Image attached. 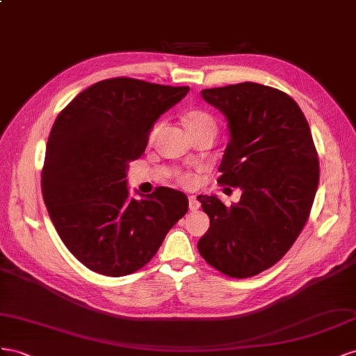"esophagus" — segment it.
Returning <instances> with one entry per match:
<instances>
[{"mask_svg":"<svg viewBox=\"0 0 356 356\" xmlns=\"http://www.w3.org/2000/svg\"><path fill=\"white\" fill-rule=\"evenodd\" d=\"M189 209L194 211V210H198L200 209V201L195 195H191L189 197Z\"/></svg>","mask_w":356,"mask_h":356,"instance_id":"esophagus-1","label":"esophagus"}]
</instances>
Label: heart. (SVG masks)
<instances>
[{
    "mask_svg": "<svg viewBox=\"0 0 356 356\" xmlns=\"http://www.w3.org/2000/svg\"><path fill=\"white\" fill-rule=\"evenodd\" d=\"M185 125H186L188 131H197V129H202V128L215 129L216 128V122L209 113H206V111H202V110H191L189 113H186V116H185ZM158 129H159V125H156L154 129H152L150 138H154L156 136ZM180 180L184 181V184H186V185H189L191 181H192L191 176H188V175L180 176Z\"/></svg>",
    "mask_w": 356,
    "mask_h": 356,
    "instance_id": "obj_1",
    "label": "heart"
}]
</instances>
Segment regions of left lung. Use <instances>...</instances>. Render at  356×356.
I'll use <instances>...</instances> for the list:
<instances>
[{
    "mask_svg": "<svg viewBox=\"0 0 356 356\" xmlns=\"http://www.w3.org/2000/svg\"><path fill=\"white\" fill-rule=\"evenodd\" d=\"M228 119L229 143L218 184L241 189L227 207L200 195L210 218L200 255L229 277L273 267L296 243L319 185V159L298 104L282 90L253 82L201 90Z\"/></svg>",
    "mask_w": 356,
    "mask_h": 356,
    "instance_id": "8db88e82",
    "label": "left lung"
}]
</instances>
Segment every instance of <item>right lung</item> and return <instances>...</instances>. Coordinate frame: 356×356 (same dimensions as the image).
<instances>
[{
	"mask_svg": "<svg viewBox=\"0 0 356 356\" xmlns=\"http://www.w3.org/2000/svg\"><path fill=\"white\" fill-rule=\"evenodd\" d=\"M188 90L113 77L85 89L58 115L42 192L60 240L89 270L110 277L136 273L188 211L180 191L159 186L136 200L127 188L129 162L143 155L156 119Z\"/></svg>",
	"mask_w": 356,
	"mask_h": 356,
	"instance_id": "obj_1",
	"label": "right lung"
}]
</instances>
